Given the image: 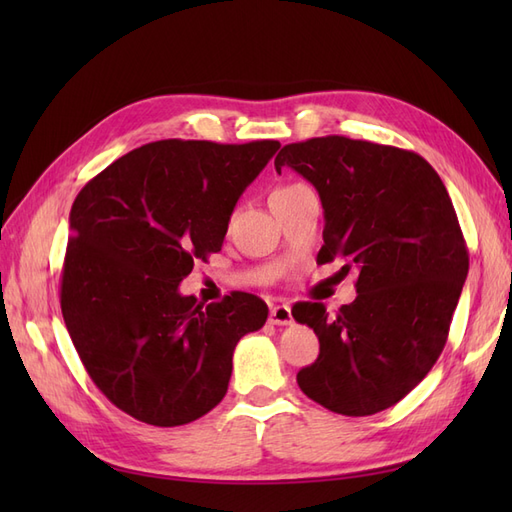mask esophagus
I'll use <instances>...</instances> for the list:
<instances>
[{
  "mask_svg": "<svg viewBox=\"0 0 512 512\" xmlns=\"http://www.w3.org/2000/svg\"><path fill=\"white\" fill-rule=\"evenodd\" d=\"M273 324H277V327H284V324H290L292 322V312L288 305H273L271 307V318H269Z\"/></svg>",
  "mask_w": 512,
  "mask_h": 512,
  "instance_id": "34e87169",
  "label": "esophagus"
}]
</instances>
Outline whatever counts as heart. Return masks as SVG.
I'll return each mask as SVG.
<instances>
[{
  "mask_svg": "<svg viewBox=\"0 0 512 512\" xmlns=\"http://www.w3.org/2000/svg\"><path fill=\"white\" fill-rule=\"evenodd\" d=\"M297 185H301V183H290V185H282V188H277L273 194H277V192H286V190H292V188H297Z\"/></svg>",
  "mask_w": 512,
  "mask_h": 512,
  "instance_id": "heart-1",
  "label": "heart"
}]
</instances>
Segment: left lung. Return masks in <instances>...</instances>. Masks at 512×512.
Segmentation results:
<instances>
[{"instance_id": "obj_1", "label": "left lung", "mask_w": 512, "mask_h": 512, "mask_svg": "<svg viewBox=\"0 0 512 512\" xmlns=\"http://www.w3.org/2000/svg\"><path fill=\"white\" fill-rule=\"evenodd\" d=\"M290 166L324 209L318 262L359 267L356 299L329 316L322 303L292 307L318 335V359L297 374L316 404L346 416L395 406L436 365L468 277V247L436 170L391 145L320 136L286 145ZM344 267V269H346Z\"/></svg>"}]
</instances>
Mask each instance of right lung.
<instances>
[{
    "label": "right lung",
    "instance_id": "right-lung-1",
    "mask_svg": "<svg viewBox=\"0 0 512 512\" xmlns=\"http://www.w3.org/2000/svg\"><path fill=\"white\" fill-rule=\"evenodd\" d=\"M277 149V141H156L76 196L61 314L89 378L136 421L177 427L213 410L237 342L267 322L256 294L205 305L179 284L196 260L222 250L239 196Z\"/></svg>",
    "mask_w": 512,
    "mask_h": 512
}]
</instances>
